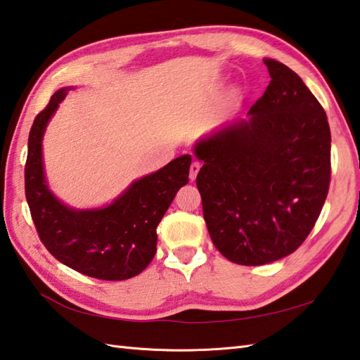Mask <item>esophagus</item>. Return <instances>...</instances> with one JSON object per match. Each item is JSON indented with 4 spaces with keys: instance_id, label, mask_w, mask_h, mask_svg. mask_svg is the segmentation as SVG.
Masks as SVG:
<instances>
[{
    "instance_id": "esophagus-1",
    "label": "esophagus",
    "mask_w": 360,
    "mask_h": 360,
    "mask_svg": "<svg viewBox=\"0 0 360 360\" xmlns=\"http://www.w3.org/2000/svg\"><path fill=\"white\" fill-rule=\"evenodd\" d=\"M200 168H201V164H200V162H198V160H193L192 164H190V173H188V178L193 181V179L196 178V174H198Z\"/></svg>"
}]
</instances>
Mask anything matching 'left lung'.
<instances>
[{"label": "left lung", "mask_w": 360, "mask_h": 360, "mask_svg": "<svg viewBox=\"0 0 360 360\" xmlns=\"http://www.w3.org/2000/svg\"><path fill=\"white\" fill-rule=\"evenodd\" d=\"M271 81L246 120L195 145L202 214L215 248L238 265H265L311 234L330 182L325 109L301 77L265 59Z\"/></svg>", "instance_id": "1"}]
</instances>
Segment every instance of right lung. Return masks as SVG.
<instances>
[{
    "instance_id": "add662e5",
    "label": "right lung",
    "mask_w": 360,
    "mask_h": 360,
    "mask_svg": "<svg viewBox=\"0 0 360 360\" xmlns=\"http://www.w3.org/2000/svg\"><path fill=\"white\" fill-rule=\"evenodd\" d=\"M68 89L51 96L35 117L27 140L25 193L41 243L76 271L103 281H123L142 273L156 255V228L178 190L188 182L192 158H176L103 209L75 210L49 192L41 162V139L49 118Z\"/></svg>"
}]
</instances>
